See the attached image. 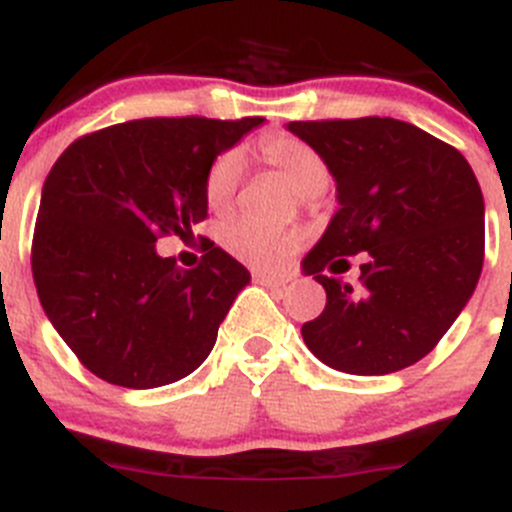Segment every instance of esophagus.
<instances>
[{"label":"esophagus","mask_w":512,"mask_h":512,"mask_svg":"<svg viewBox=\"0 0 512 512\" xmlns=\"http://www.w3.org/2000/svg\"><path fill=\"white\" fill-rule=\"evenodd\" d=\"M255 282H260V285H265V287H270V290H282V287H285V280H277V277H272V275H262V272H255Z\"/></svg>","instance_id":"1"}]
</instances>
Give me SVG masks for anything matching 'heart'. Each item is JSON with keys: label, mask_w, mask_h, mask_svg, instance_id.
Instances as JSON below:
<instances>
[{"label": "heart", "mask_w": 512, "mask_h": 512, "mask_svg": "<svg viewBox=\"0 0 512 512\" xmlns=\"http://www.w3.org/2000/svg\"><path fill=\"white\" fill-rule=\"evenodd\" d=\"M260 160L275 172H280L302 197L320 195L327 187L330 172L327 162L310 142L285 132H270L257 140ZM242 180V152L225 150L210 162L205 172V202L212 212L230 210L235 192ZM220 245L235 260L245 262L255 270H280L287 257L302 245L300 227L262 225L255 220L227 222L220 230Z\"/></svg>", "instance_id": "obj_1"}]
</instances>
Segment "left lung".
<instances>
[{"label": "left lung", "instance_id": "left-lung-1", "mask_svg": "<svg viewBox=\"0 0 512 512\" xmlns=\"http://www.w3.org/2000/svg\"><path fill=\"white\" fill-rule=\"evenodd\" d=\"M337 182L340 210L302 270L327 305L302 325L325 365L388 375L428 355L478 285L485 205L468 160L448 142L393 117L290 122ZM360 254L361 285L327 278Z\"/></svg>", "mask_w": 512, "mask_h": 512}]
</instances>
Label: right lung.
I'll return each instance as SVG.
<instances>
[{
  "label": "right lung",
  "mask_w": 512,
  "mask_h": 512,
  "mask_svg": "<svg viewBox=\"0 0 512 512\" xmlns=\"http://www.w3.org/2000/svg\"><path fill=\"white\" fill-rule=\"evenodd\" d=\"M262 117H152L74 140L42 187L32 237L39 302L77 360L122 388H160L205 362L250 272L207 240L192 270L160 237L207 217L205 172Z\"/></svg>",
  "instance_id": "add662e5"
}]
</instances>
